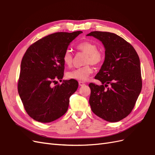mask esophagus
<instances>
[{"label":"esophagus","mask_w":155,"mask_h":155,"mask_svg":"<svg viewBox=\"0 0 155 155\" xmlns=\"http://www.w3.org/2000/svg\"><path fill=\"white\" fill-rule=\"evenodd\" d=\"M85 84L83 82H82V81H79V85L80 86V87H82V86H84L85 85Z\"/></svg>","instance_id":"1"}]
</instances>
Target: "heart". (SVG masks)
Instances as JSON below:
<instances>
[{"instance_id": "heart-1", "label": "heart", "mask_w": 155, "mask_h": 155, "mask_svg": "<svg viewBox=\"0 0 155 155\" xmlns=\"http://www.w3.org/2000/svg\"><path fill=\"white\" fill-rule=\"evenodd\" d=\"M76 48L82 52L86 54L84 60V64H86V65L67 72V77L70 79L85 81L93 73V69L90 66V64L93 65L100 64L104 60V55L101 50L97 49V45L92 42H82L76 46ZM63 61L67 67H72L73 56L70 50H67L64 51L63 56Z\"/></svg>"}]
</instances>
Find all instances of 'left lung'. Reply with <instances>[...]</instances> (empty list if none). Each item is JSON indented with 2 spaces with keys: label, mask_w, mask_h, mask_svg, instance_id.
<instances>
[{
  "label": "left lung",
  "mask_w": 155,
  "mask_h": 155,
  "mask_svg": "<svg viewBox=\"0 0 155 155\" xmlns=\"http://www.w3.org/2000/svg\"><path fill=\"white\" fill-rule=\"evenodd\" d=\"M87 35L99 39L105 49L104 64L95 77L102 85H88L91 109L107 121H119L130 113L142 90L138 55L132 45L113 33L94 31Z\"/></svg>",
  "instance_id": "1"
}]
</instances>
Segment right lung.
<instances>
[{
  "label": "right lung",
  "mask_w": 155,
  "mask_h": 155,
  "mask_svg": "<svg viewBox=\"0 0 155 155\" xmlns=\"http://www.w3.org/2000/svg\"><path fill=\"white\" fill-rule=\"evenodd\" d=\"M81 33L48 35L30 45L23 56L18 92L25 110L34 120L51 122L67 111L70 97L76 91L78 82L70 79L63 80L61 85L54 86V83L63 78L64 51Z\"/></svg>",
  "instance_id": "right-lung-1"
}]
</instances>
